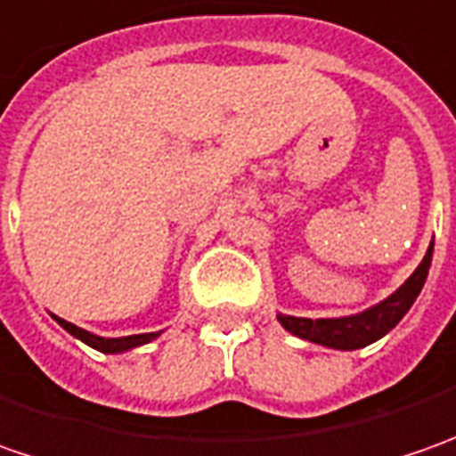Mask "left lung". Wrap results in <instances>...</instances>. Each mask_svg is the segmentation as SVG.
I'll return each instance as SVG.
<instances>
[{
  "label": "left lung",
  "mask_w": 456,
  "mask_h": 456,
  "mask_svg": "<svg viewBox=\"0 0 456 456\" xmlns=\"http://www.w3.org/2000/svg\"><path fill=\"white\" fill-rule=\"evenodd\" d=\"M431 254H434V240L429 243V251L424 256V261L416 266V272L398 287V289L386 297L383 302L362 309L358 314H347V317H322V320H309V317H291V314H276L281 327L302 338V340L324 345L332 350H360L370 342L380 340L383 335H388L395 324L403 320V314L411 309L416 297L424 289V281L429 276Z\"/></svg>",
  "instance_id": "8db88e82"
}]
</instances>
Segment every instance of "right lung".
Segmentation results:
<instances>
[{
    "instance_id": "right-lung-1",
    "label": "right lung",
    "mask_w": 456,
    "mask_h": 456,
    "mask_svg": "<svg viewBox=\"0 0 456 456\" xmlns=\"http://www.w3.org/2000/svg\"><path fill=\"white\" fill-rule=\"evenodd\" d=\"M55 317V314H53ZM55 322L61 324L65 332H70L73 338H78L80 342H86L88 347H94L98 353H106V355H114V353H126V350H134L139 345H147V342L157 340L162 332H144V335H129V338H98L88 330H80L73 322H65L61 317H55Z\"/></svg>"
}]
</instances>
